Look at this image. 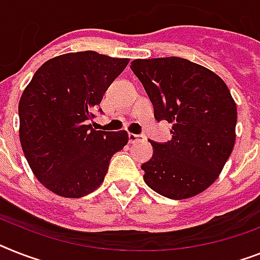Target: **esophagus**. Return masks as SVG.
Listing matches in <instances>:
<instances>
[{"instance_id": "34e87169", "label": "esophagus", "mask_w": 260, "mask_h": 260, "mask_svg": "<svg viewBox=\"0 0 260 260\" xmlns=\"http://www.w3.org/2000/svg\"><path fill=\"white\" fill-rule=\"evenodd\" d=\"M143 139H145V137L141 134H133V133H130V134H128V142L130 143L139 142V141H143Z\"/></svg>"}]
</instances>
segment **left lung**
Here are the masks:
<instances>
[{
    "instance_id": "1",
    "label": "left lung",
    "mask_w": 260,
    "mask_h": 260,
    "mask_svg": "<svg viewBox=\"0 0 260 260\" xmlns=\"http://www.w3.org/2000/svg\"><path fill=\"white\" fill-rule=\"evenodd\" d=\"M158 122L173 123V138L153 146L141 166L150 188L166 198H191L219 177L235 145L237 105L226 83L209 69L179 57L134 59Z\"/></svg>"
}]
</instances>
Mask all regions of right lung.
<instances>
[{
    "label": "right lung",
    "instance_id": "add662e5",
    "mask_svg": "<svg viewBox=\"0 0 260 260\" xmlns=\"http://www.w3.org/2000/svg\"><path fill=\"white\" fill-rule=\"evenodd\" d=\"M127 58L78 51L46 61L19 100V141L34 175L63 198H81L104 182L127 133L94 130L90 121ZM102 113V110L100 109Z\"/></svg>",
    "mask_w": 260,
    "mask_h": 260
}]
</instances>
